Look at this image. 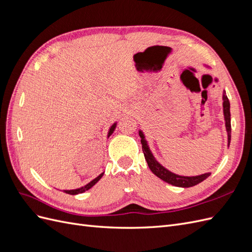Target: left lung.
I'll return each mask as SVG.
<instances>
[{
    "instance_id": "obj_1",
    "label": "left lung",
    "mask_w": 252,
    "mask_h": 252,
    "mask_svg": "<svg viewBox=\"0 0 252 252\" xmlns=\"http://www.w3.org/2000/svg\"><path fill=\"white\" fill-rule=\"evenodd\" d=\"M223 101H224L223 102V109H224L225 125H226L227 134H228V146H229L230 140H231L230 103H229V100H228L225 91L223 93ZM139 134L141 136V143H142V149L144 152V157H145V159L147 161V164H148V167L150 168V170L154 172L158 178L167 182L168 184H171V185L177 186V187H184V188L192 187L207 179L211 174L210 172H207V173H204L201 175H196V177H183V175H178L175 173H172L169 170H167L165 167H163L157 161L154 155L151 154V151L147 145V142H146V140H145V136L141 130L139 131Z\"/></svg>"
}]
</instances>
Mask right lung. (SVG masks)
<instances>
[{
	"label": "right lung",
	"mask_w": 252,
	"mask_h": 252,
	"mask_svg": "<svg viewBox=\"0 0 252 252\" xmlns=\"http://www.w3.org/2000/svg\"><path fill=\"white\" fill-rule=\"evenodd\" d=\"M116 126H117V123H114L111 127H110V129H109V132H108V138L109 136L112 134V132H113V130L114 129H116ZM103 174H104V172L103 173H101L100 175H98V177H96L94 180H93L91 181L90 183H88L87 185H85L84 187H81V188H78V189H73V190H64V192H66V193H68V194H79V193H82V192H85L86 190H88V189H90L91 187H93L96 182H98L100 181V179L103 177Z\"/></svg>",
	"instance_id": "obj_1"
}]
</instances>
